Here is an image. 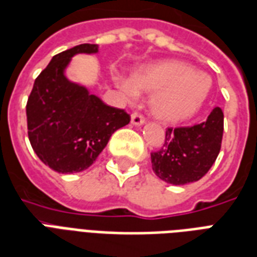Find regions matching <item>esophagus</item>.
<instances>
[{"mask_svg": "<svg viewBox=\"0 0 257 257\" xmlns=\"http://www.w3.org/2000/svg\"><path fill=\"white\" fill-rule=\"evenodd\" d=\"M144 121H145V116L141 112H138V111H134V112L131 113V123H133V124L140 126V124H142Z\"/></svg>", "mask_w": 257, "mask_h": 257, "instance_id": "34e87169", "label": "esophagus"}]
</instances>
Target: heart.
<instances>
[{"label":"heart","mask_w":257,"mask_h":257,"mask_svg":"<svg viewBox=\"0 0 257 257\" xmlns=\"http://www.w3.org/2000/svg\"><path fill=\"white\" fill-rule=\"evenodd\" d=\"M121 90L136 96L137 90H154L150 107L157 117L167 121L183 120L194 115L210 90V78L181 62H161L146 66L123 82Z\"/></svg>","instance_id":"b5f03b06"}]
</instances>
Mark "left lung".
<instances>
[{"instance_id": "8db88e82", "label": "left lung", "mask_w": 257, "mask_h": 257, "mask_svg": "<svg viewBox=\"0 0 257 257\" xmlns=\"http://www.w3.org/2000/svg\"><path fill=\"white\" fill-rule=\"evenodd\" d=\"M222 136L223 112L219 107L199 124L168 127L161 149L152 152L154 173L175 186L198 181L215 163Z\"/></svg>"}]
</instances>
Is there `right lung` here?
<instances>
[{
	"instance_id": "add662e5",
	"label": "right lung",
	"mask_w": 257,
	"mask_h": 257,
	"mask_svg": "<svg viewBox=\"0 0 257 257\" xmlns=\"http://www.w3.org/2000/svg\"><path fill=\"white\" fill-rule=\"evenodd\" d=\"M96 51V44L84 43L54 55L36 77L28 96L31 146L58 173H77L89 168L113 131L130 121L124 109L107 105L85 88L69 82L63 74L74 54Z\"/></svg>"
}]
</instances>
